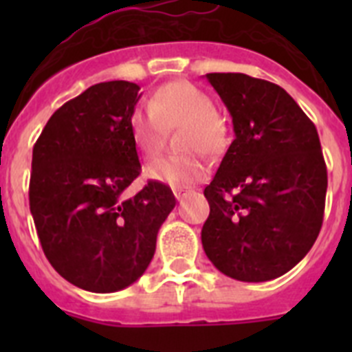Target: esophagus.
<instances>
[{
  "mask_svg": "<svg viewBox=\"0 0 352 352\" xmlns=\"http://www.w3.org/2000/svg\"><path fill=\"white\" fill-rule=\"evenodd\" d=\"M174 195H176V199L178 201H182V199H185L186 195H190V190L188 188H183V186H176V188H173Z\"/></svg>",
  "mask_w": 352,
  "mask_h": 352,
  "instance_id": "1",
  "label": "esophagus"
}]
</instances>
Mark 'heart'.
<instances>
[{"mask_svg": "<svg viewBox=\"0 0 352 352\" xmlns=\"http://www.w3.org/2000/svg\"><path fill=\"white\" fill-rule=\"evenodd\" d=\"M148 113L135 111L130 116V135L144 160L160 151L164 133L179 130V151H203L217 155L229 142L226 121L214 111L211 96L185 80H173L155 89L146 104ZM146 178L170 186H186L206 176V166L195 155L157 160L146 167Z\"/></svg>", "mask_w": 352, "mask_h": 352, "instance_id": "b5f03b06", "label": "heart"}]
</instances>
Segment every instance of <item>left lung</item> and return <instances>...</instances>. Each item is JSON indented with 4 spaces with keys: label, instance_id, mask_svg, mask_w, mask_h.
<instances>
[{
    "label": "left lung",
    "instance_id": "left-lung-1",
    "mask_svg": "<svg viewBox=\"0 0 352 352\" xmlns=\"http://www.w3.org/2000/svg\"><path fill=\"white\" fill-rule=\"evenodd\" d=\"M206 77L236 138L204 188V252L231 278L272 280L294 268L321 231L328 170L317 129L278 84L247 74Z\"/></svg>",
    "mask_w": 352,
    "mask_h": 352
}]
</instances>
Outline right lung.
I'll use <instances>...</instances> for the list:
<instances>
[{"mask_svg": "<svg viewBox=\"0 0 352 352\" xmlns=\"http://www.w3.org/2000/svg\"><path fill=\"white\" fill-rule=\"evenodd\" d=\"M129 80L95 84L68 100L33 146L30 210L43 254L84 291L116 292L146 272L157 234L176 206L173 190L141 174L130 116L141 98Z\"/></svg>", "mask_w": 352, "mask_h": 352, "instance_id": "obj_1", "label": "right lung"}]
</instances>
